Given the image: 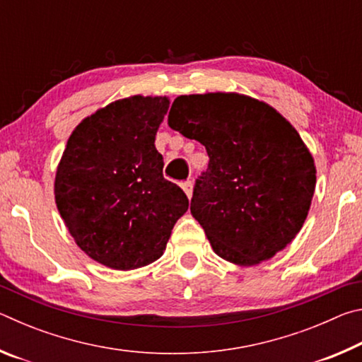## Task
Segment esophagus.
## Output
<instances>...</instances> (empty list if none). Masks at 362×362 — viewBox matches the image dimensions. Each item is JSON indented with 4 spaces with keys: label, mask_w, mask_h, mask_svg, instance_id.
Returning a JSON list of instances; mask_svg holds the SVG:
<instances>
[{
    "label": "esophagus",
    "mask_w": 362,
    "mask_h": 362,
    "mask_svg": "<svg viewBox=\"0 0 362 362\" xmlns=\"http://www.w3.org/2000/svg\"><path fill=\"white\" fill-rule=\"evenodd\" d=\"M182 189L187 193L188 198H192V193H193V182H192V180L182 182Z\"/></svg>",
    "instance_id": "esophagus-1"
}]
</instances>
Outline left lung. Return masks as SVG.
Returning a JSON list of instances; mask_svg holds the SVG:
<instances>
[{
  "label": "left lung",
  "mask_w": 362,
  "mask_h": 362,
  "mask_svg": "<svg viewBox=\"0 0 362 362\" xmlns=\"http://www.w3.org/2000/svg\"><path fill=\"white\" fill-rule=\"evenodd\" d=\"M170 129L206 146L192 216L214 252L255 265L283 250L302 228L316 185L313 156L276 110L247 95H180Z\"/></svg>",
  "instance_id": "left-lung-1"
}]
</instances>
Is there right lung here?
<instances>
[{
  "instance_id": "1",
  "label": "right lung",
  "mask_w": 362,
  "mask_h": 362,
  "mask_svg": "<svg viewBox=\"0 0 362 362\" xmlns=\"http://www.w3.org/2000/svg\"><path fill=\"white\" fill-rule=\"evenodd\" d=\"M166 97L134 95L79 122L57 168L60 217L90 259L115 269L148 265L188 211L183 189L163 177L155 136Z\"/></svg>"
}]
</instances>
